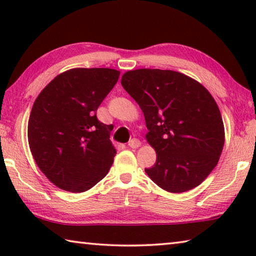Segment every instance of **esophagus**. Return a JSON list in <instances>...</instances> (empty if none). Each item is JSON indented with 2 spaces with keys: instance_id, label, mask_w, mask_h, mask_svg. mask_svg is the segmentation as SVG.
<instances>
[{
  "instance_id": "obj_1",
  "label": "esophagus",
  "mask_w": 256,
  "mask_h": 256,
  "mask_svg": "<svg viewBox=\"0 0 256 256\" xmlns=\"http://www.w3.org/2000/svg\"><path fill=\"white\" fill-rule=\"evenodd\" d=\"M141 146V142L138 140V138H132V140L128 141V146L132 149H136L138 148V146Z\"/></svg>"
}]
</instances>
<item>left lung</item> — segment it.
<instances>
[{
    "label": "left lung",
    "instance_id": "left-lung-1",
    "mask_svg": "<svg viewBox=\"0 0 256 256\" xmlns=\"http://www.w3.org/2000/svg\"><path fill=\"white\" fill-rule=\"evenodd\" d=\"M120 84L144 112L146 141L157 154L144 170L148 176L172 193L200 185L224 144L222 114L210 92L183 73L159 68L128 71Z\"/></svg>",
    "mask_w": 256,
    "mask_h": 256
}]
</instances>
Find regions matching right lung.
Segmentation results:
<instances>
[{
	"mask_svg": "<svg viewBox=\"0 0 256 256\" xmlns=\"http://www.w3.org/2000/svg\"><path fill=\"white\" fill-rule=\"evenodd\" d=\"M120 71L72 68L54 78L34 102L28 122L30 151L52 183L84 192L107 175L116 150L112 128L96 112L114 88Z\"/></svg>",
	"mask_w": 256,
	"mask_h": 256,
	"instance_id": "obj_1",
	"label": "right lung"
}]
</instances>
